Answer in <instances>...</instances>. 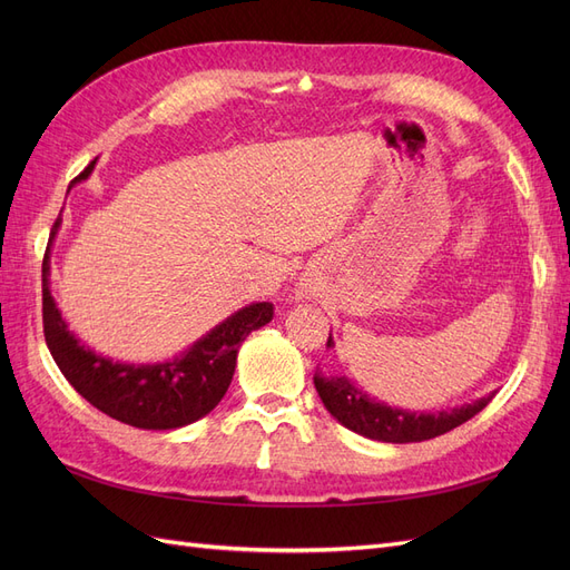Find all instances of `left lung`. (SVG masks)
<instances>
[{"label":"left lung","instance_id":"8db88e82","mask_svg":"<svg viewBox=\"0 0 570 570\" xmlns=\"http://www.w3.org/2000/svg\"><path fill=\"white\" fill-rule=\"evenodd\" d=\"M327 347H335L333 333L327 337ZM314 385L321 396L323 406L331 411V416L337 419L344 428L354 430L356 435H364L377 442H423L438 435L450 433L459 428L475 413H480L492 402V394L480 396L471 404H461L444 411H409L400 406H390L381 400H375L368 392L356 387L347 375H325L323 371L314 373Z\"/></svg>","mask_w":570,"mask_h":570}]
</instances>
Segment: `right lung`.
<instances>
[{
    "label": "right lung",
    "instance_id": "add662e5",
    "mask_svg": "<svg viewBox=\"0 0 570 570\" xmlns=\"http://www.w3.org/2000/svg\"><path fill=\"white\" fill-rule=\"evenodd\" d=\"M95 161L71 187L92 176ZM59 228L61 216L51 228L42 262V321L47 347L66 381L101 413L142 430L183 428L214 411L230 387L239 347L252 331L271 323L273 304L243 306L174 358L132 364L105 356L76 337L51 295V245Z\"/></svg>",
    "mask_w": 570,
    "mask_h": 570
}]
</instances>
